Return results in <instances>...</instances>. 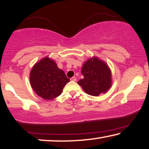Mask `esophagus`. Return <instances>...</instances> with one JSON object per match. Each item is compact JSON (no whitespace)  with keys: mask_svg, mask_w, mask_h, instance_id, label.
<instances>
[{"mask_svg":"<svg viewBox=\"0 0 149 149\" xmlns=\"http://www.w3.org/2000/svg\"><path fill=\"white\" fill-rule=\"evenodd\" d=\"M70 81H77L76 77H72V78H70Z\"/></svg>","mask_w":149,"mask_h":149,"instance_id":"1","label":"esophagus"}]
</instances>
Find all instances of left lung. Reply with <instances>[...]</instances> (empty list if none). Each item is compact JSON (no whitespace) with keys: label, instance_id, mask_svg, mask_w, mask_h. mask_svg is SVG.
Returning a JSON list of instances; mask_svg holds the SVG:
<instances>
[{"label":"left lung","instance_id":"obj_1","mask_svg":"<svg viewBox=\"0 0 149 149\" xmlns=\"http://www.w3.org/2000/svg\"><path fill=\"white\" fill-rule=\"evenodd\" d=\"M81 73L84 78L78 81L85 92L93 96L107 93L112 86V73L104 61L96 56L87 60L83 65Z\"/></svg>","mask_w":149,"mask_h":149}]
</instances>
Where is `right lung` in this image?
<instances>
[{
  "label": "right lung",
  "mask_w": 149,
  "mask_h": 149,
  "mask_svg": "<svg viewBox=\"0 0 149 149\" xmlns=\"http://www.w3.org/2000/svg\"><path fill=\"white\" fill-rule=\"evenodd\" d=\"M69 81L70 79L67 78L64 71L49 57H45L36 62L30 73L32 89L38 96L46 100L59 96Z\"/></svg>",
  "instance_id": "right-lung-1"
}]
</instances>
